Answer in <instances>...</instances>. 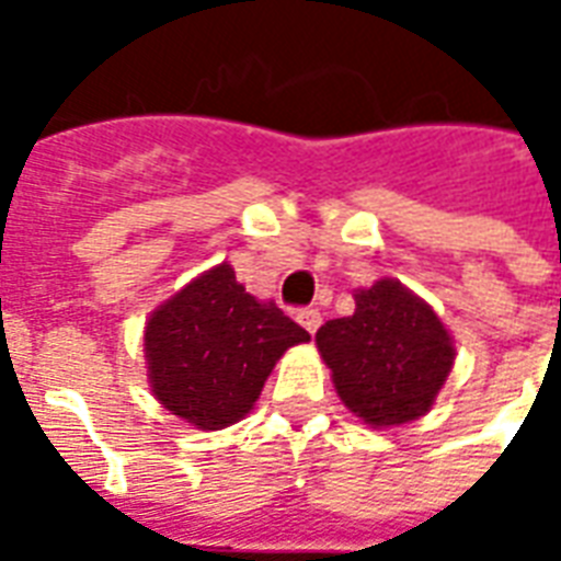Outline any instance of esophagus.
<instances>
[{
    "label": "esophagus",
    "instance_id": "obj_1",
    "mask_svg": "<svg viewBox=\"0 0 561 561\" xmlns=\"http://www.w3.org/2000/svg\"><path fill=\"white\" fill-rule=\"evenodd\" d=\"M297 321H300L309 333H316V330L321 328V312L312 309V306H306V309H297Z\"/></svg>",
    "mask_w": 561,
    "mask_h": 561
}]
</instances>
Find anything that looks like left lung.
Wrapping results in <instances>:
<instances>
[{
    "instance_id": "obj_1",
    "label": "left lung",
    "mask_w": 561,
    "mask_h": 561,
    "mask_svg": "<svg viewBox=\"0 0 561 561\" xmlns=\"http://www.w3.org/2000/svg\"><path fill=\"white\" fill-rule=\"evenodd\" d=\"M354 304V316L333 318L316 333L342 402L373 426L430 412L454 366L445 324L393 279L357 291Z\"/></svg>"
}]
</instances>
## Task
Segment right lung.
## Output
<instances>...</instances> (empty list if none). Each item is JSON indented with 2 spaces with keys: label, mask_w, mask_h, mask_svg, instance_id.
I'll return each instance as SVG.
<instances>
[{
  "label": "right lung",
  "mask_w": 561,
  "mask_h": 561,
  "mask_svg": "<svg viewBox=\"0 0 561 561\" xmlns=\"http://www.w3.org/2000/svg\"><path fill=\"white\" fill-rule=\"evenodd\" d=\"M306 340L279 306L257 304L231 264H219L149 316V385L168 412L221 430L255 405L276 360Z\"/></svg>",
  "instance_id": "add662e5"
}]
</instances>
